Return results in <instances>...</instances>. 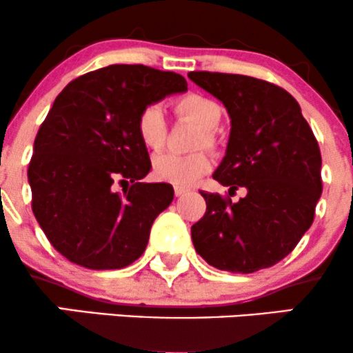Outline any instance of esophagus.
Here are the masks:
<instances>
[{
    "instance_id": "obj_1",
    "label": "esophagus",
    "mask_w": 353,
    "mask_h": 353,
    "mask_svg": "<svg viewBox=\"0 0 353 353\" xmlns=\"http://www.w3.org/2000/svg\"><path fill=\"white\" fill-rule=\"evenodd\" d=\"M174 194H176V197L185 196V194H189V189L181 188V185H176V188H174Z\"/></svg>"
}]
</instances>
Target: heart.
Segmentation results:
<instances>
[{"instance_id":"obj_1","label":"heart","mask_w":353,"mask_h":353,"mask_svg":"<svg viewBox=\"0 0 353 353\" xmlns=\"http://www.w3.org/2000/svg\"><path fill=\"white\" fill-rule=\"evenodd\" d=\"M174 114L181 119L199 125L202 134L197 139V148H216L217 139L214 129L221 123L222 109L214 99L197 92H189L172 103ZM136 132L141 144L148 151H161L168 139V128L163 111L157 106H148L137 114ZM212 168V159L208 152L199 151L188 156L164 154L154 161L152 172L156 179L174 185H192Z\"/></svg>"}]
</instances>
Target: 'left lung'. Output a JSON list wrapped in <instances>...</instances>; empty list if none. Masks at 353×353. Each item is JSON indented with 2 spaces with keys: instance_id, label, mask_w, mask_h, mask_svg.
I'll return each instance as SVG.
<instances>
[{
  "instance_id": "obj_1",
  "label": "left lung",
  "mask_w": 353,
  "mask_h": 353,
  "mask_svg": "<svg viewBox=\"0 0 353 353\" xmlns=\"http://www.w3.org/2000/svg\"><path fill=\"white\" fill-rule=\"evenodd\" d=\"M189 79L222 101L230 136L214 179L239 188L237 202L201 192L208 209L190 228L197 254L216 269L250 274L294 250L314 222L322 194L319 143L285 89L228 72L192 71Z\"/></svg>"
}]
</instances>
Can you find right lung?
Wrapping results in <instances>:
<instances>
[{
  "instance_id": "1",
  "label": "right lung",
  "mask_w": 353,
  "mask_h": 353,
  "mask_svg": "<svg viewBox=\"0 0 353 353\" xmlns=\"http://www.w3.org/2000/svg\"><path fill=\"white\" fill-rule=\"evenodd\" d=\"M185 89L176 72L112 64L72 79L54 99L36 134L28 181L36 221L68 261L111 270L143 255L174 189L139 182L151 159L136 119L149 104ZM116 180L132 185L114 193Z\"/></svg>"
}]
</instances>
